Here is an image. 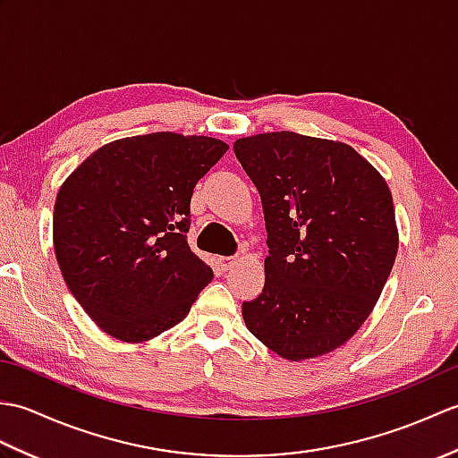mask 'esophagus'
I'll return each mask as SVG.
<instances>
[{
  "label": "esophagus",
  "mask_w": 458,
  "mask_h": 458,
  "mask_svg": "<svg viewBox=\"0 0 458 458\" xmlns=\"http://www.w3.org/2000/svg\"><path fill=\"white\" fill-rule=\"evenodd\" d=\"M218 264H220V267H222V269H230L232 266L236 264V258H226V256H220V258H218Z\"/></svg>",
  "instance_id": "esophagus-1"
}]
</instances>
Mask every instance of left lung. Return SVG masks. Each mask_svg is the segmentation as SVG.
<instances>
[{"mask_svg":"<svg viewBox=\"0 0 458 458\" xmlns=\"http://www.w3.org/2000/svg\"><path fill=\"white\" fill-rule=\"evenodd\" d=\"M234 153L261 197L269 248L244 323L293 362L333 352L364 325L394 267L390 187L343 141L271 131L238 140Z\"/></svg>","mask_w":458,"mask_h":458,"instance_id":"8db88e82","label":"left lung"}]
</instances>
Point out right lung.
Wrapping results in <instances>:
<instances>
[{"label": "right lung", "mask_w": 458, "mask_h": 458, "mask_svg": "<svg viewBox=\"0 0 458 458\" xmlns=\"http://www.w3.org/2000/svg\"><path fill=\"white\" fill-rule=\"evenodd\" d=\"M226 151L207 135H135L102 145L61 184L55 256L104 333L123 343L159 336L210 284L212 269L187 242L191 197Z\"/></svg>", "instance_id": "obj_1"}]
</instances>
